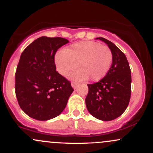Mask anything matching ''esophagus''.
<instances>
[{"label":"esophagus","instance_id":"1","mask_svg":"<svg viewBox=\"0 0 153 153\" xmlns=\"http://www.w3.org/2000/svg\"><path fill=\"white\" fill-rule=\"evenodd\" d=\"M78 83L77 82H71V85L73 88H76L77 86H78Z\"/></svg>","mask_w":153,"mask_h":153}]
</instances>
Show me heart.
<instances>
[{"mask_svg":"<svg viewBox=\"0 0 153 153\" xmlns=\"http://www.w3.org/2000/svg\"><path fill=\"white\" fill-rule=\"evenodd\" d=\"M113 54L107 46L94 41H82L72 45L55 55L57 71L68 75L77 66L79 69L71 74L73 78L93 82L106 76L111 66Z\"/></svg>","mask_w":153,"mask_h":153,"instance_id":"b5f03b06","label":"heart"}]
</instances>
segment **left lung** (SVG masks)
<instances>
[{"label":"left lung","instance_id":"1","mask_svg":"<svg viewBox=\"0 0 153 153\" xmlns=\"http://www.w3.org/2000/svg\"><path fill=\"white\" fill-rule=\"evenodd\" d=\"M96 39L108 45L113 54V61L104 78L88 85L85 104L89 113L95 118L111 121L122 115L129 105L131 71L125 54L114 44L103 37Z\"/></svg>","mask_w":153,"mask_h":153}]
</instances>
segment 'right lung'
<instances>
[{
	"label": "right lung",
	"mask_w": 153,
	"mask_h": 153,
	"mask_svg": "<svg viewBox=\"0 0 153 153\" xmlns=\"http://www.w3.org/2000/svg\"><path fill=\"white\" fill-rule=\"evenodd\" d=\"M69 42L42 36L23 51L16 71L15 91L21 108L39 121L53 119L65 108L73 91L71 82L56 71L54 55Z\"/></svg>",
	"instance_id": "1"
}]
</instances>
